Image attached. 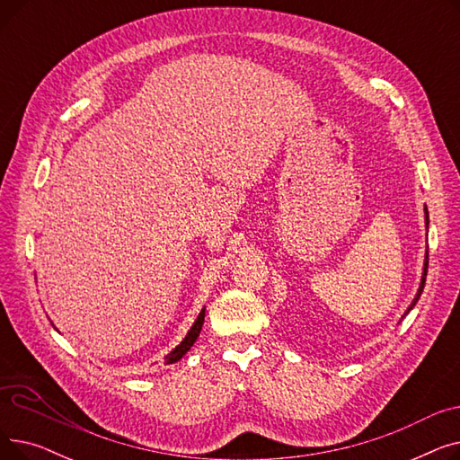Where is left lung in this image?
I'll return each instance as SVG.
<instances>
[{"label":"left lung","mask_w":460,"mask_h":460,"mask_svg":"<svg viewBox=\"0 0 460 460\" xmlns=\"http://www.w3.org/2000/svg\"><path fill=\"white\" fill-rule=\"evenodd\" d=\"M425 227H427V231H429V210H427V207H425ZM427 267H429V250H427V253H425V262H423V274H421L420 288H418V293H416V296H414L412 304H410V305H408V309L404 311V315H402V317H406L408 313L412 311V307L418 304V300H420V296H421V293H423V287H425V278H427Z\"/></svg>","instance_id":"8db88e82"}]
</instances>
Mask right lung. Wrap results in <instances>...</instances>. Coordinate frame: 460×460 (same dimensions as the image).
<instances>
[{
  "label": "right lung",
  "mask_w": 460,
  "mask_h": 460,
  "mask_svg": "<svg viewBox=\"0 0 460 460\" xmlns=\"http://www.w3.org/2000/svg\"><path fill=\"white\" fill-rule=\"evenodd\" d=\"M203 323H205V307L201 309V313L198 315L196 323L191 324V328H190V332L186 333L184 340H182L172 352H169V354L165 356V364H175V361H179V359L193 347V343L198 341L199 332H201V328H203Z\"/></svg>",
  "instance_id": "1"
}]
</instances>
